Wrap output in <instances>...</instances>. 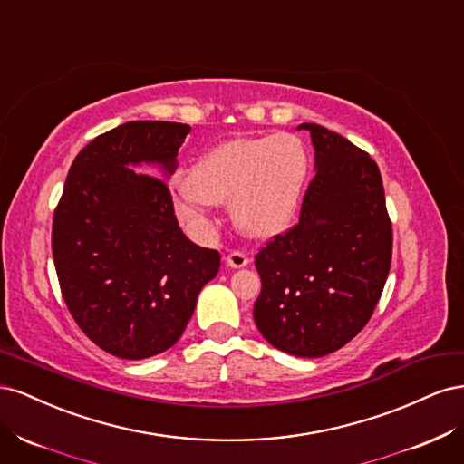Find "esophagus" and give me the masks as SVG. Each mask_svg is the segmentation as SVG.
I'll use <instances>...</instances> for the list:
<instances>
[{
    "mask_svg": "<svg viewBox=\"0 0 464 464\" xmlns=\"http://www.w3.org/2000/svg\"><path fill=\"white\" fill-rule=\"evenodd\" d=\"M224 261H227V265L232 266V269H242V266L249 263V257L244 254V251H232V254H228Z\"/></svg>",
    "mask_w": 464,
    "mask_h": 464,
    "instance_id": "34e87169",
    "label": "esophagus"
}]
</instances>
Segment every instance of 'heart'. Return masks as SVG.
<instances>
[{"mask_svg": "<svg viewBox=\"0 0 464 464\" xmlns=\"http://www.w3.org/2000/svg\"><path fill=\"white\" fill-rule=\"evenodd\" d=\"M307 176V152L292 133L242 135L195 160L176 188V217L203 236L213 205L230 203L234 227L249 237H271L292 220Z\"/></svg>", "mask_w": 464, "mask_h": 464, "instance_id": "heart-1", "label": "heart"}]
</instances>
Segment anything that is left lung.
<instances>
[{
    "label": "left lung",
    "instance_id": "1",
    "mask_svg": "<svg viewBox=\"0 0 464 464\" xmlns=\"http://www.w3.org/2000/svg\"><path fill=\"white\" fill-rule=\"evenodd\" d=\"M315 176L294 228L256 256L261 294L254 319L266 343L319 358L366 327L391 269L392 230L382 174L368 152L317 123Z\"/></svg>",
    "mask_w": 464,
    "mask_h": 464
}]
</instances>
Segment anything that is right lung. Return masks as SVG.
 Returning <instances> with one entry per match:
<instances>
[{"mask_svg": "<svg viewBox=\"0 0 464 464\" xmlns=\"http://www.w3.org/2000/svg\"><path fill=\"white\" fill-rule=\"evenodd\" d=\"M189 131L145 120L98 135L75 157L55 207L52 254L63 300L81 331L123 360L174 346L220 269L218 251L181 232L158 178L174 174Z\"/></svg>", "mask_w": 464, "mask_h": 464, "instance_id": "right-lung-1", "label": "right lung"}]
</instances>
